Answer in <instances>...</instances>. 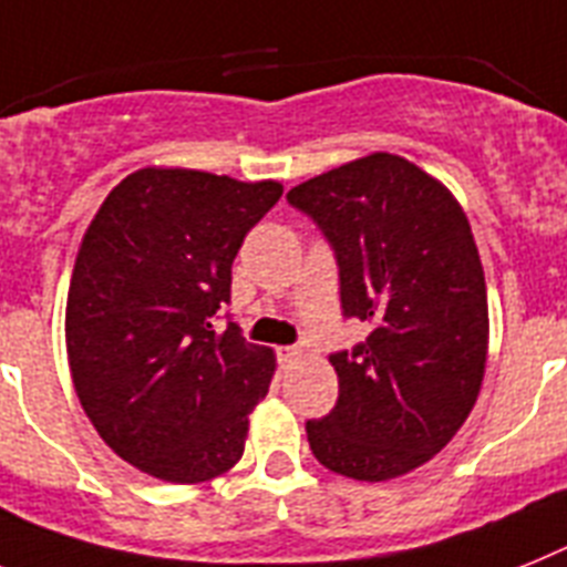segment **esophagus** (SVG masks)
Returning <instances> with one entry per match:
<instances>
[{
  "mask_svg": "<svg viewBox=\"0 0 567 567\" xmlns=\"http://www.w3.org/2000/svg\"><path fill=\"white\" fill-rule=\"evenodd\" d=\"M302 357V351L297 349V346H285V349H279V360H282V365H293Z\"/></svg>",
  "mask_w": 567,
  "mask_h": 567,
  "instance_id": "1",
  "label": "esophagus"
}]
</instances>
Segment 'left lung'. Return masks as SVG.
I'll list each match as a JSON object with an SVG mask.
<instances>
[{
	"instance_id": "obj_1",
	"label": "left lung",
	"mask_w": 567,
	"mask_h": 567,
	"mask_svg": "<svg viewBox=\"0 0 567 567\" xmlns=\"http://www.w3.org/2000/svg\"><path fill=\"white\" fill-rule=\"evenodd\" d=\"M340 268L346 317L372 326L331 354L340 398L308 421L322 467L389 482L441 453L467 421L487 363V285L453 193L401 155L374 152L299 184Z\"/></svg>"
}]
</instances>
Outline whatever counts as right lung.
<instances>
[{"mask_svg":"<svg viewBox=\"0 0 567 567\" xmlns=\"http://www.w3.org/2000/svg\"><path fill=\"white\" fill-rule=\"evenodd\" d=\"M282 184L146 166L85 230L65 306L71 380L123 461L161 482H210L241 458L274 351L213 320L247 230Z\"/></svg>","mask_w":567,"mask_h":567,"instance_id":"add662e5","label":"right lung"}]
</instances>
